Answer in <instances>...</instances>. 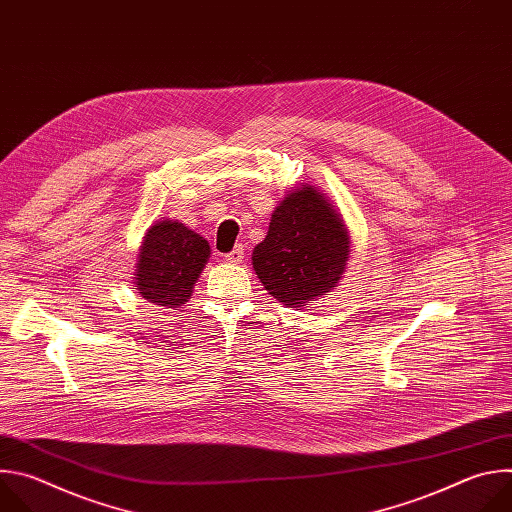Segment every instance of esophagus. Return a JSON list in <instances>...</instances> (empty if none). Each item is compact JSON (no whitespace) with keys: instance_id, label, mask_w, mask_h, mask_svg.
Instances as JSON below:
<instances>
[{"instance_id":"34e87169","label":"esophagus","mask_w":512,"mask_h":512,"mask_svg":"<svg viewBox=\"0 0 512 512\" xmlns=\"http://www.w3.org/2000/svg\"><path fill=\"white\" fill-rule=\"evenodd\" d=\"M243 257H245V247H243V245H237L231 253H227V255H225V259H227V261H231V263H241V261H243Z\"/></svg>"}]
</instances>
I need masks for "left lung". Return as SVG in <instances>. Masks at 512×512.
Masks as SVG:
<instances>
[{"label": "left lung", "mask_w": 512, "mask_h": 512, "mask_svg": "<svg viewBox=\"0 0 512 512\" xmlns=\"http://www.w3.org/2000/svg\"><path fill=\"white\" fill-rule=\"evenodd\" d=\"M348 261V235L336 210L312 186L289 192L253 251L265 289L291 308L310 306L336 287Z\"/></svg>", "instance_id": "1"}]
</instances>
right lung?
I'll return each mask as SVG.
<instances>
[{"label":"right lung","mask_w":512,"mask_h":512,"mask_svg":"<svg viewBox=\"0 0 512 512\" xmlns=\"http://www.w3.org/2000/svg\"><path fill=\"white\" fill-rule=\"evenodd\" d=\"M208 255V241L182 223H156L145 235L139 251L135 271L137 294L156 306H182L190 300Z\"/></svg>","instance_id":"right-lung-1"}]
</instances>
